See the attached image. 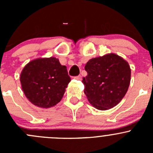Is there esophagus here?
<instances>
[{
	"instance_id": "34e87169",
	"label": "esophagus",
	"mask_w": 153,
	"mask_h": 153,
	"mask_svg": "<svg viewBox=\"0 0 153 153\" xmlns=\"http://www.w3.org/2000/svg\"><path fill=\"white\" fill-rule=\"evenodd\" d=\"M75 79L78 80V81H81V80L82 79V76H81V75H78V76H75Z\"/></svg>"
}]
</instances>
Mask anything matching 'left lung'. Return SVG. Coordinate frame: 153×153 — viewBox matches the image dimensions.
Returning a JSON list of instances; mask_svg holds the SVG:
<instances>
[{
    "label": "left lung",
    "mask_w": 153,
    "mask_h": 153,
    "mask_svg": "<svg viewBox=\"0 0 153 153\" xmlns=\"http://www.w3.org/2000/svg\"><path fill=\"white\" fill-rule=\"evenodd\" d=\"M84 93L96 109L106 110L122 100L129 88L131 69L121 57L111 53L92 58L85 65Z\"/></svg>",
    "instance_id": "8db88e82"
}]
</instances>
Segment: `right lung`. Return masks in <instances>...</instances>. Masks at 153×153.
I'll return each mask as SVG.
<instances>
[{
  "mask_svg": "<svg viewBox=\"0 0 153 153\" xmlns=\"http://www.w3.org/2000/svg\"><path fill=\"white\" fill-rule=\"evenodd\" d=\"M26 97L34 105L49 108L60 102L70 82L66 66L58 58H38L24 67L20 77Z\"/></svg>",
  "mask_w": 153,
  "mask_h": 153,
  "instance_id": "right-lung-1",
  "label": "right lung"
}]
</instances>
